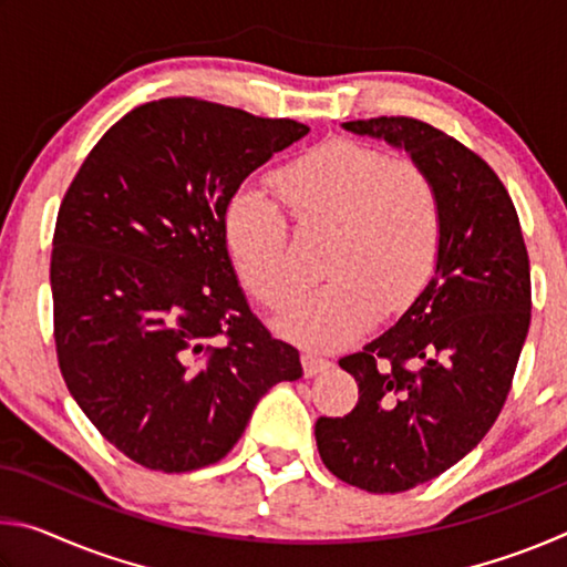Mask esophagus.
I'll use <instances>...</instances> for the list:
<instances>
[{
	"label": "esophagus",
	"mask_w": 567,
	"mask_h": 567,
	"mask_svg": "<svg viewBox=\"0 0 567 567\" xmlns=\"http://www.w3.org/2000/svg\"><path fill=\"white\" fill-rule=\"evenodd\" d=\"M330 358H324V354H320L318 350H305L302 352V370L307 378L318 375V372H324L330 368Z\"/></svg>",
	"instance_id": "obj_1"
}]
</instances>
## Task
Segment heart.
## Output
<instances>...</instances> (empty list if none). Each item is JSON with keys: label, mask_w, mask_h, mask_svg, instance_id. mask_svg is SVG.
<instances>
[{"label": "heart", "mask_w": 567, "mask_h": 567, "mask_svg": "<svg viewBox=\"0 0 567 567\" xmlns=\"http://www.w3.org/2000/svg\"><path fill=\"white\" fill-rule=\"evenodd\" d=\"M272 187L302 229H330L322 272L282 315L287 338L338 348L425 292L443 252L445 215L435 179L410 159L354 140H328L275 169ZM227 252L245 290L267 310L292 300L300 275L280 205L239 189L223 213Z\"/></svg>", "instance_id": "b5f03b06"}]
</instances>
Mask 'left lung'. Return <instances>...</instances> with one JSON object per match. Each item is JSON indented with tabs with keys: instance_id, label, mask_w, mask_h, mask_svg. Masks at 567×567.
<instances>
[{
	"instance_id": "8db88e82",
	"label": "left lung",
	"mask_w": 567,
	"mask_h": 567,
	"mask_svg": "<svg viewBox=\"0 0 567 567\" xmlns=\"http://www.w3.org/2000/svg\"><path fill=\"white\" fill-rule=\"evenodd\" d=\"M344 127L405 147L443 199L435 277L395 328L340 360L358 405L315 422L334 477L405 493L463 460L501 415L530 328V260L513 199L477 152L412 117Z\"/></svg>"
}]
</instances>
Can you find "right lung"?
<instances>
[{"instance_id": "obj_1", "label": "right lung", "mask_w": 567, "mask_h": 567, "mask_svg": "<svg viewBox=\"0 0 567 567\" xmlns=\"http://www.w3.org/2000/svg\"><path fill=\"white\" fill-rule=\"evenodd\" d=\"M310 127L197 97L140 104L66 187L52 237L54 348L76 405L132 463L223 460L300 352L249 312L223 237L243 179Z\"/></svg>"}]
</instances>
